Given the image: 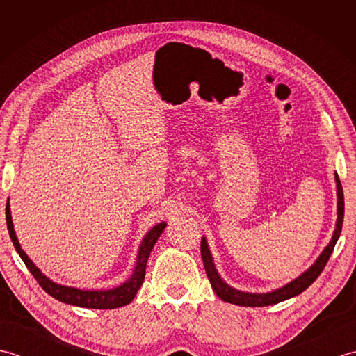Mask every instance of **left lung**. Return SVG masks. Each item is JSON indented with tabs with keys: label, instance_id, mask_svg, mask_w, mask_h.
<instances>
[{
	"label": "left lung",
	"instance_id": "1",
	"mask_svg": "<svg viewBox=\"0 0 356 356\" xmlns=\"http://www.w3.org/2000/svg\"><path fill=\"white\" fill-rule=\"evenodd\" d=\"M335 182H337V223H335V231L332 234L330 241L327 243V246L323 249V252L320 254L318 259L314 261L311 268L306 269L303 274L298 275L297 278H293L292 282L278 287V289H274L270 292H245L229 286L220 277V274H218L213 254L209 251L207 237H202V243H200L202 260H203V264H205V270L209 278V283L213 286L214 292L218 295V298H222L223 301H226V303L237 305V306L261 307V306L277 305L280 301L297 297V295L306 291L307 287L311 286L316 278H318L321 270L324 269V266H326L329 257L332 251H334V248L339 238V234H341L343 218H344V195H343V186H341V182H339L337 172H335Z\"/></svg>",
	"mask_w": 356,
	"mask_h": 356
}]
</instances>
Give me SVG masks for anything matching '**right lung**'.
<instances>
[{
  "mask_svg": "<svg viewBox=\"0 0 356 356\" xmlns=\"http://www.w3.org/2000/svg\"><path fill=\"white\" fill-rule=\"evenodd\" d=\"M6 222H7V229H9L12 243L17 249V252L26 263L27 269L30 270L36 282L40 283L42 289L51 295L53 298L58 301H63V303L78 306V307H88V309H116L130 305L136 293L140 289L143 283V278H145V269H147V261L151 254V249L154 248L157 238L161 237L163 232L166 222H161L154 225L151 228L145 237L142 238L139 249H138V257H136V264L133 268L131 275L125 280L124 283H120L116 287H111V289H99V291H88V289H78V287L73 286H64L56 282H53L47 275L42 274L40 268H36V264L29 259V255L22 251V248L18 241L17 232L13 229V222H12V213H10V203L7 200L6 203Z\"/></svg>",
  "mask_w": 356,
  "mask_h": 356,
  "instance_id": "right-lung-1",
  "label": "right lung"
}]
</instances>
